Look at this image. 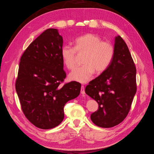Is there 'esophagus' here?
<instances>
[{"label":"esophagus","mask_w":154,"mask_h":154,"mask_svg":"<svg viewBox=\"0 0 154 154\" xmlns=\"http://www.w3.org/2000/svg\"><path fill=\"white\" fill-rule=\"evenodd\" d=\"M85 88H84V86L83 85H82L81 87V94H85Z\"/></svg>","instance_id":"34e87169"}]
</instances>
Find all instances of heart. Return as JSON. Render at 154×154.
<instances>
[{
    "label": "heart",
    "mask_w": 154,
    "mask_h": 154,
    "mask_svg": "<svg viewBox=\"0 0 154 154\" xmlns=\"http://www.w3.org/2000/svg\"><path fill=\"white\" fill-rule=\"evenodd\" d=\"M76 52L84 53L83 66L77 67L69 74L70 80L85 83L96 72L101 74L107 69L114 55V45L109 42L102 41L99 36L87 33L74 41V48L65 45L61 49L63 62L68 69L75 66Z\"/></svg>",
    "instance_id": "heart-1"
}]
</instances>
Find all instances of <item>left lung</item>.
I'll use <instances>...</instances> for the list:
<instances>
[{
    "label": "left lung",
    "instance_id": "8db88e82",
    "mask_svg": "<svg viewBox=\"0 0 154 154\" xmlns=\"http://www.w3.org/2000/svg\"><path fill=\"white\" fill-rule=\"evenodd\" d=\"M114 55L106 71L89 82L85 93L98 103L91 115L92 122L103 128L122 122L130 110L136 93V69L123 39L115 37Z\"/></svg>",
    "mask_w": 154,
    "mask_h": 154
}]
</instances>
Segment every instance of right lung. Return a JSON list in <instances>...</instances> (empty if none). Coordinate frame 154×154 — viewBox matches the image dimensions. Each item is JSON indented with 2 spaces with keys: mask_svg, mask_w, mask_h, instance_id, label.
Here are the masks:
<instances>
[{
  "mask_svg": "<svg viewBox=\"0 0 154 154\" xmlns=\"http://www.w3.org/2000/svg\"><path fill=\"white\" fill-rule=\"evenodd\" d=\"M62 36L57 29H48L23 53L15 88L23 112L36 127L50 129L62 123L63 107L80 94L76 82L60 85L66 77L61 56Z\"/></svg>",
  "mask_w": 154,
  "mask_h": 154,
  "instance_id": "right-lung-1",
  "label": "right lung"
}]
</instances>
